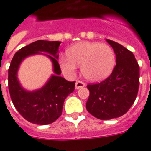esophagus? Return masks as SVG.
Returning <instances> with one entry per match:
<instances>
[{
	"mask_svg": "<svg viewBox=\"0 0 151 151\" xmlns=\"http://www.w3.org/2000/svg\"><path fill=\"white\" fill-rule=\"evenodd\" d=\"M86 86V84L82 82V81H81L78 80L76 81V83H75V88L76 89H79V88H83Z\"/></svg>",
	"mask_w": 151,
	"mask_h": 151,
	"instance_id": "esophagus-1",
	"label": "esophagus"
}]
</instances>
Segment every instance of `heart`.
Instances as JSON below:
<instances>
[{
	"mask_svg": "<svg viewBox=\"0 0 151 151\" xmlns=\"http://www.w3.org/2000/svg\"><path fill=\"white\" fill-rule=\"evenodd\" d=\"M62 70L68 75H73L81 65V73L90 81L104 80L113 71L116 55L108 44L98 42H81L67 50V55L60 58Z\"/></svg>",
	"mask_w": 151,
	"mask_h": 151,
	"instance_id": "b5f03b06",
	"label": "heart"
}]
</instances>
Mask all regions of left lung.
I'll return each instance as SVG.
<instances>
[{
  "label": "left lung",
  "mask_w": 151,
  "mask_h": 151,
  "mask_svg": "<svg viewBox=\"0 0 151 151\" xmlns=\"http://www.w3.org/2000/svg\"><path fill=\"white\" fill-rule=\"evenodd\" d=\"M116 54V65L105 80L88 85L87 111L100 119L124 115L134 104L139 86V66L132 51L118 42L106 40Z\"/></svg>",
  "instance_id": "8db88e82"
}]
</instances>
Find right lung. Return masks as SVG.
<instances>
[{
	"label": "right lung",
	"instance_id": "right-lung-1",
	"mask_svg": "<svg viewBox=\"0 0 151 151\" xmlns=\"http://www.w3.org/2000/svg\"><path fill=\"white\" fill-rule=\"evenodd\" d=\"M60 43L59 41L37 40L19 49L11 61L9 69L10 96L19 113L32 124L47 125L55 122L62 115L65 99L74 90L75 81H68L60 76L61 69L58 63ZM35 54L49 57L52 62L55 74L42 88L27 91L19 83L17 72L23 59Z\"/></svg>",
	"mask_w": 151,
	"mask_h": 151
}]
</instances>
